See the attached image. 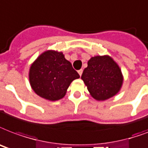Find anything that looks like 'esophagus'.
<instances>
[{
    "label": "esophagus",
    "instance_id": "1",
    "mask_svg": "<svg viewBox=\"0 0 148 148\" xmlns=\"http://www.w3.org/2000/svg\"><path fill=\"white\" fill-rule=\"evenodd\" d=\"M82 73H83V70H82V69L79 70V71H78V74H79V75H80V76H82Z\"/></svg>",
    "mask_w": 148,
    "mask_h": 148
}]
</instances>
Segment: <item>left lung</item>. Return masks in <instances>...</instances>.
Here are the masks:
<instances>
[{"mask_svg": "<svg viewBox=\"0 0 148 148\" xmlns=\"http://www.w3.org/2000/svg\"><path fill=\"white\" fill-rule=\"evenodd\" d=\"M82 79L92 96L99 101L114 96L123 83L119 66L108 56L92 57L83 71Z\"/></svg>", "mask_w": 148, "mask_h": 148, "instance_id": "8db88e82", "label": "left lung"}]
</instances>
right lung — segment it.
I'll list each match as a JSON object with an SVG mask.
<instances>
[{
	"label": "right lung",
	"instance_id": "add662e5",
	"mask_svg": "<svg viewBox=\"0 0 148 148\" xmlns=\"http://www.w3.org/2000/svg\"><path fill=\"white\" fill-rule=\"evenodd\" d=\"M80 75L61 52L48 50L30 67L29 82L38 95L56 101L65 95L70 84Z\"/></svg>",
	"mask_w": 148,
	"mask_h": 148
}]
</instances>
